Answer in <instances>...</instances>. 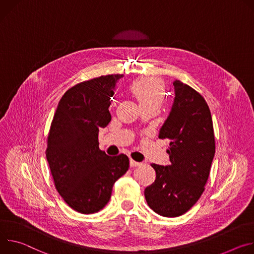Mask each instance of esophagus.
Segmentation results:
<instances>
[{
	"instance_id": "1",
	"label": "esophagus",
	"mask_w": 254,
	"mask_h": 254,
	"mask_svg": "<svg viewBox=\"0 0 254 254\" xmlns=\"http://www.w3.org/2000/svg\"><path fill=\"white\" fill-rule=\"evenodd\" d=\"M130 166L131 167H136V166H139V165H141V162H137V161H135V160H133V159H130Z\"/></svg>"
}]
</instances>
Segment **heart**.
Wrapping results in <instances>:
<instances>
[{
	"label": "heart",
	"mask_w": 254,
	"mask_h": 254,
	"mask_svg": "<svg viewBox=\"0 0 254 254\" xmlns=\"http://www.w3.org/2000/svg\"><path fill=\"white\" fill-rule=\"evenodd\" d=\"M130 91L138 100L140 106H161L163 102V83L155 77H142L130 84Z\"/></svg>",
	"instance_id": "heart-1"
}]
</instances>
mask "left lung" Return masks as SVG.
<instances>
[{
  "mask_svg": "<svg viewBox=\"0 0 254 254\" xmlns=\"http://www.w3.org/2000/svg\"><path fill=\"white\" fill-rule=\"evenodd\" d=\"M175 99L159 138L170 140L171 163L151 166L154 183L144 195L148 206L163 217H179L200 199L215 155L211 112L205 99L188 84L174 81Z\"/></svg>",
  "mask_w": 254,
  "mask_h": 254,
  "instance_id": "left-lung-1",
  "label": "left lung"
}]
</instances>
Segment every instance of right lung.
Here are the masks:
<instances>
[{
    "label": "right lung",
    "instance_id": "right-lung-1",
    "mask_svg": "<svg viewBox=\"0 0 254 254\" xmlns=\"http://www.w3.org/2000/svg\"><path fill=\"white\" fill-rule=\"evenodd\" d=\"M123 74L102 75L70 88L51 122L46 158L56 190L81 214L102 210L113 185L129 168L125 154L107 155L99 148V129L111 121L109 107Z\"/></svg>",
    "mask_w": 254,
    "mask_h": 254
}]
</instances>
